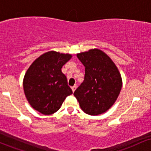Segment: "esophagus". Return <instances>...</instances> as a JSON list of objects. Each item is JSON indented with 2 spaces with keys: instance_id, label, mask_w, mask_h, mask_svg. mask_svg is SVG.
<instances>
[{
  "instance_id": "esophagus-1",
  "label": "esophagus",
  "mask_w": 151,
  "mask_h": 151,
  "mask_svg": "<svg viewBox=\"0 0 151 151\" xmlns=\"http://www.w3.org/2000/svg\"><path fill=\"white\" fill-rule=\"evenodd\" d=\"M76 89H77V86H76V85L72 86V91H73V92L74 91H75Z\"/></svg>"
}]
</instances>
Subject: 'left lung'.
<instances>
[{"instance_id":"1","label":"left lung","mask_w":151,"mask_h":151,"mask_svg":"<svg viewBox=\"0 0 151 151\" xmlns=\"http://www.w3.org/2000/svg\"><path fill=\"white\" fill-rule=\"evenodd\" d=\"M85 67L83 82L74 95L86 114L104 113L117 99L122 79L116 66L104 52L98 49L77 55Z\"/></svg>"}]
</instances>
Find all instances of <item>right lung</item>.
Segmentation results:
<instances>
[{
    "instance_id": "1",
    "label": "right lung",
    "mask_w": 151,
    "mask_h": 151,
    "mask_svg": "<svg viewBox=\"0 0 151 151\" xmlns=\"http://www.w3.org/2000/svg\"><path fill=\"white\" fill-rule=\"evenodd\" d=\"M72 58L69 54L46 52L35 60L23 80L24 92L31 106L45 115L58 111L72 93L62 67Z\"/></svg>"
}]
</instances>
